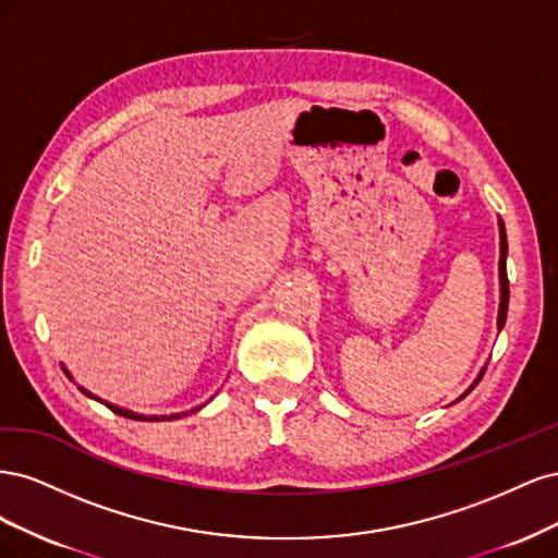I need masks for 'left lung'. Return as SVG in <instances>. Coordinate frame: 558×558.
<instances>
[{
  "instance_id": "obj_1",
  "label": "left lung",
  "mask_w": 558,
  "mask_h": 558,
  "mask_svg": "<svg viewBox=\"0 0 558 558\" xmlns=\"http://www.w3.org/2000/svg\"><path fill=\"white\" fill-rule=\"evenodd\" d=\"M498 232H500V260H498V279H500V305H498V330H502V326H505V318H508V305H510V281H508V234H505V223L500 221L498 218ZM484 369H486V365L480 369V375H477V379L470 384V388L468 391L461 396V398H465L472 388H475L477 384H480V379H482V375H484ZM459 398V400H461ZM456 400V402H459Z\"/></svg>"
}]
</instances>
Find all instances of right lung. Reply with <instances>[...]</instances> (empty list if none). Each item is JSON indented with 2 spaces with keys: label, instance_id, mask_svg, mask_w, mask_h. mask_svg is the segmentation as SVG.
Masks as SVG:
<instances>
[{
  "label": "right lung",
  "instance_id": "right-lung-1",
  "mask_svg": "<svg viewBox=\"0 0 558 558\" xmlns=\"http://www.w3.org/2000/svg\"><path fill=\"white\" fill-rule=\"evenodd\" d=\"M62 369H64V375H66V377L74 379V377H72V373H70V369H66L64 365H62ZM78 391H81V393H86L88 398H93V400H97V402H105L111 412L121 414V416H125V418H134V421H172V418H179V416H189L191 412H199L202 408H205V404H199V408H193L191 412H179V414H140V412H132V410H125V408H121V404H113V402H107V400H102V398H97L95 393H90L88 388H83V386H78Z\"/></svg>",
  "mask_w": 558,
  "mask_h": 558
}]
</instances>
